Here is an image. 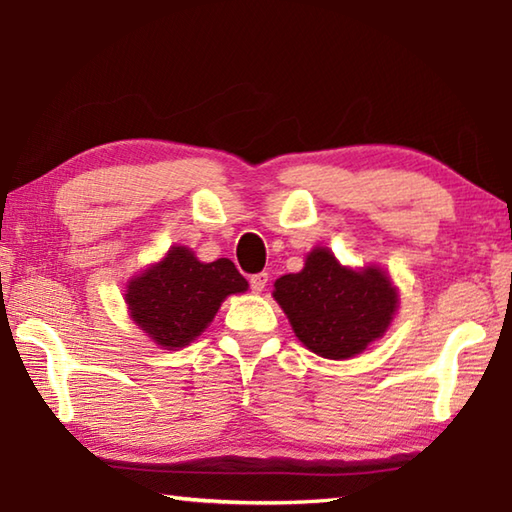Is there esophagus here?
<instances>
[{
    "label": "esophagus",
    "mask_w": 512,
    "mask_h": 512,
    "mask_svg": "<svg viewBox=\"0 0 512 512\" xmlns=\"http://www.w3.org/2000/svg\"><path fill=\"white\" fill-rule=\"evenodd\" d=\"M250 289H253V291H264V287H266V282H268V273H255V275H250Z\"/></svg>",
    "instance_id": "obj_1"
}]
</instances>
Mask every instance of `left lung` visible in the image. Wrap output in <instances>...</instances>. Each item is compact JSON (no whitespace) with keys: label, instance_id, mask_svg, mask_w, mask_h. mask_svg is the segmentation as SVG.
I'll use <instances>...</instances> for the list:
<instances>
[{"label":"left lung","instance_id":"8db88e82","mask_svg":"<svg viewBox=\"0 0 512 512\" xmlns=\"http://www.w3.org/2000/svg\"><path fill=\"white\" fill-rule=\"evenodd\" d=\"M273 298L298 339L325 359H350L366 350L397 309V293L384 273L350 271L325 248H316L300 273L282 275Z\"/></svg>","mask_w":512,"mask_h":512}]
</instances>
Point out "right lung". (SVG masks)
I'll list each match as a JSON object with an SVG mask.
<instances>
[{
  "instance_id": "obj_1",
  "label": "right lung",
  "mask_w": 512,
  "mask_h": 512,
  "mask_svg": "<svg viewBox=\"0 0 512 512\" xmlns=\"http://www.w3.org/2000/svg\"><path fill=\"white\" fill-rule=\"evenodd\" d=\"M248 289L230 259L198 262L189 248H171L160 264L128 284L131 316L162 348H183L212 323L230 293Z\"/></svg>"
}]
</instances>
